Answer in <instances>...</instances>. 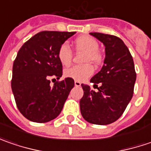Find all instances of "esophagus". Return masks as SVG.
Here are the masks:
<instances>
[{
	"mask_svg": "<svg viewBox=\"0 0 151 151\" xmlns=\"http://www.w3.org/2000/svg\"><path fill=\"white\" fill-rule=\"evenodd\" d=\"M75 86H81V82L78 81H75Z\"/></svg>",
	"mask_w": 151,
	"mask_h": 151,
	"instance_id": "esophagus-1",
	"label": "esophagus"
}]
</instances>
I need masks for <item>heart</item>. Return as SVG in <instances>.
Listing matches in <instances>:
<instances>
[{
	"label": "heart",
	"mask_w": 151,
	"mask_h": 151,
	"mask_svg": "<svg viewBox=\"0 0 151 151\" xmlns=\"http://www.w3.org/2000/svg\"><path fill=\"white\" fill-rule=\"evenodd\" d=\"M76 49L80 51L86 52L87 55H86L85 62L89 63L93 62L98 64L101 61V55L98 52L99 44L96 39L91 38L90 36H81L76 39L75 41ZM73 54L70 46L64 43L61 44L60 49L58 50V58L60 63L67 66L72 61ZM94 73V67L91 65H74V66L68 68L65 71V75L67 77L74 79L75 81H82Z\"/></svg>",
	"instance_id": "heart-1"
}]
</instances>
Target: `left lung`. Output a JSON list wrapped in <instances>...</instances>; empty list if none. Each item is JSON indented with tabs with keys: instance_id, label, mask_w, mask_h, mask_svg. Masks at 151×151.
Returning a JSON list of instances; mask_svg holds the SVG:
<instances>
[{
	"instance_id": "1",
	"label": "left lung",
	"mask_w": 151,
	"mask_h": 151,
	"mask_svg": "<svg viewBox=\"0 0 151 151\" xmlns=\"http://www.w3.org/2000/svg\"><path fill=\"white\" fill-rule=\"evenodd\" d=\"M90 34L104 44L105 59L101 70L90 81L98 91L81 84L84 95L80 101L81 113L91 124L107 125L118 120L131 101L136 73L132 55L122 39L100 32Z\"/></svg>"
}]
</instances>
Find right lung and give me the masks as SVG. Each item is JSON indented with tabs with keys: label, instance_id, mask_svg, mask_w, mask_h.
I'll use <instances>...</instances> for the list:
<instances>
[{
	"label": "right lung",
	"instance_id": "obj_1",
	"mask_svg": "<svg viewBox=\"0 0 151 151\" xmlns=\"http://www.w3.org/2000/svg\"><path fill=\"white\" fill-rule=\"evenodd\" d=\"M75 33L43 31L18 51L12 67V90L18 110L28 120L46 123L61 113L75 82L67 77L51 86L50 79L62 76L58 50Z\"/></svg>",
	"mask_w": 151,
	"mask_h": 151
}]
</instances>
